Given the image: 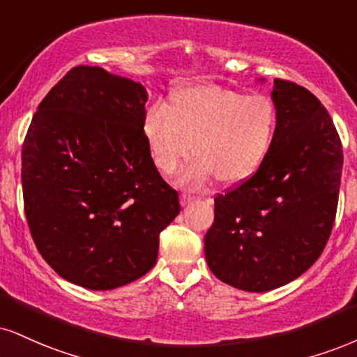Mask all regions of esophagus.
I'll return each instance as SVG.
<instances>
[{
    "label": "esophagus",
    "mask_w": 357,
    "mask_h": 357,
    "mask_svg": "<svg viewBox=\"0 0 357 357\" xmlns=\"http://www.w3.org/2000/svg\"><path fill=\"white\" fill-rule=\"evenodd\" d=\"M191 201H195V196H191V195H181V196H179V203H181V206L190 204Z\"/></svg>",
    "instance_id": "esophagus-1"
}]
</instances>
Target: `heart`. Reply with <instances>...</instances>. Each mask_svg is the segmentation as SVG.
Listing matches in <instances>:
<instances>
[{
  "label": "heart",
  "mask_w": 357,
  "mask_h": 357,
  "mask_svg": "<svg viewBox=\"0 0 357 357\" xmlns=\"http://www.w3.org/2000/svg\"><path fill=\"white\" fill-rule=\"evenodd\" d=\"M278 132V108L264 94L221 86H188L174 91L165 109L151 108L143 121L149 156L161 174L179 176L186 190H203L214 179L238 186L259 169Z\"/></svg>",
  "instance_id": "1"
}]
</instances>
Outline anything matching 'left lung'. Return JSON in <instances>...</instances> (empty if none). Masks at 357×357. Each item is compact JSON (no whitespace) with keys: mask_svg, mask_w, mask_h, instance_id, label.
Masks as SVG:
<instances>
[{"mask_svg":"<svg viewBox=\"0 0 357 357\" xmlns=\"http://www.w3.org/2000/svg\"><path fill=\"white\" fill-rule=\"evenodd\" d=\"M271 100L278 108L271 151L248 181L214 199L204 236L214 276L249 293L284 286L316 263L341 186V139L321 101L282 79H274Z\"/></svg>","mask_w":357,"mask_h":357,"instance_id":"left-lung-1","label":"left lung"}]
</instances>
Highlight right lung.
Segmentation results:
<instances>
[{"instance_id":"obj_1","label":"right lung","mask_w":357,"mask_h":357,"mask_svg":"<svg viewBox=\"0 0 357 357\" xmlns=\"http://www.w3.org/2000/svg\"><path fill=\"white\" fill-rule=\"evenodd\" d=\"M146 101L137 81L76 66L29 124L21 153L29 231L46 263L86 289L144 276L181 209L149 156Z\"/></svg>"}]
</instances>
